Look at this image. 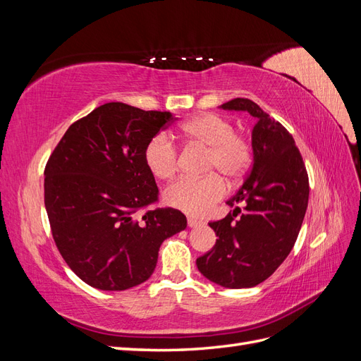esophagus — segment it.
I'll list each match as a JSON object with an SVG mask.
<instances>
[{
    "instance_id": "34e87169",
    "label": "esophagus",
    "mask_w": 361,
    "mask_h": 361,
    "mask_svg": "<svg viewBox=\"0 0 361 361\" xmlns=\"http://www.w3.org/2000/svg\"><path fill=\"white\" fill-rule=\"evenodd\" d=\"M200 224H203V221L197 220V218L188 216V226H190V227H197V226H200Z\"/></svg>"
}]
</instances>
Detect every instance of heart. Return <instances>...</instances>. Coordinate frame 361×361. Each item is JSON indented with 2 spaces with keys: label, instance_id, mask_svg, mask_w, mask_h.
Returning a JSON list of instances; mask_svg holds the SVG:
<instances>
[{
  "label": "heart",
  "instance_id": "heart-1",
  "mask_svg": "<svg viewBox=\"0 0 361 361\" xmlns=\"http://www.w3.org/2000/svg\"><path fill=\"white\" fill-rule=\"evenodd\" d=\"M178 137L207 147V170H220L228 179L243 178L250 169L253 152L231 120L215 113L195 116L179 126ZM143 158L147 170L161 180L178 171V150L166 134L149 140ZM226 194V182L216 173L204 178H182L166 190V203L190 215H206Z\"/></svg>",
  "mask_w": 361,
  "mask_h": 361
}]
</instances>
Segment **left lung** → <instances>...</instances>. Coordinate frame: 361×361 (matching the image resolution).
Returning <instances> with one entry per match:
<instances>
[{"instance_id":"obj_1","label":"left lung","mask_w":361,"mask_h":361,"mask_svg":"<svg viewBox=\"0 0 361 361\" xmlns=\"http://www.w3.org/2000/svg\"><path fill=\"white\" fill-rule=\"evenodd\" d=\"M256 117L251 133L253 166L243 187L227 204L235 211L212 221L218 239L195 264L216 285L241 289L267 280L288 257L297 241L309 203V176L288 129L245 97L221 105ZM244 201L245 214L238 202ZM242 216L235 222L234 216Z\"/></svg>"}]
</instances>
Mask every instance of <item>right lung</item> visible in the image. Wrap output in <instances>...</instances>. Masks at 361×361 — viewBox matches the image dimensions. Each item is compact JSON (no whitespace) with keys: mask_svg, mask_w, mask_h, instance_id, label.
<instances>
[{"mask_svg":"<svg viewBox=\"0 0 361 361\" xmlns=\"http://www.w3.org/2000/svg\"><path fill=\"white\" fill-rule=\"evenodd\" d=\"M171 120L169 111L104 104L69 126L47 162L52 238L69 268L92 288L125 290L146 281L161 244L187 227V216L173 207L135 218L159 194L145 147Z\"/></svg>","mask_w":361,"mask_h":361,"instance_id":"1","label":"right lung"}]
</instances>
